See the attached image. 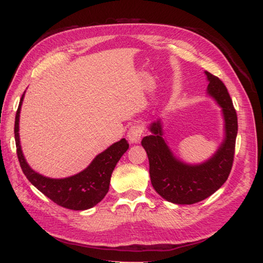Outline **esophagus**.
I'll return each mask as SVG.
<instances>
[{
	"label": "esophagus",
	"mask_w": 263,
	"mask_h": 263,
	"mask_svg": "<svg viewBox=\"0 0 263 263\" xmlns=\"http://www.w3.org/2000/svg\"><path fill=\"white\" fill-rule=\"evenodd\" d=\"M143 132H144V128L142 124H139V123L133 124L127 133L128 140L130 141L132 143H139L142 135H143Z\"/></svg>",
	"instance_id": "esophagus-1"
}]
</instances>
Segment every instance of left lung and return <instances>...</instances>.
<instances>
[{
    "mask_svg": "<svg viewBox=\"0 0 263 263\" xmlns=\"http://www.w3.org/2000/svg\"><path fill=\"white\" fill-rule=\"evenodd\" d=\"M208 93L222 107L225 121V139L215 155L206 162L190 165L176 158L163 139L160 120L150 124L151 135L142 140L149 158V173L155 191L168 202L177 204H194L223 186L231 172L238 119L227 86L213 73L205 71Z\"/></svg>",
    "mask_w": 263,
    "mask_h": 263,
    "instance_id": "obj_1",
    "label": "left lung"
}]
</instances>
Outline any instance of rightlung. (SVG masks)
Listing matches in <instances>:
<instances>
[{"mask_svg": "<svg viewBox=\"0 0 263 263\" xmlns=\"http://www.w3.org/2000/svg\"><path fill=\"white\" fill-rule=\"evenodd\" d=\"M24 95L22 96L15 119V140L17 156L23 173L36 190L54 203L71 210L90 209L104 199L109 188V180L115 165L129 148L126 139L120 140L99 154L91 164L75 176L50 179L33 171L23 156L20 142V113Z\"/></svg>", "mask_w": 263, "mask_h": 263, "instance_id": "1", "label": "right lung"}]
</instances>
